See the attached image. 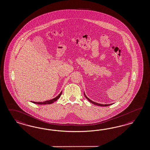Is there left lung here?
I'll return each mask as SVG.
<instances>
[{"instance_id":"1","label":"left lung","mask_w":150,"mask_h":150,"mask_svg":"<svg viewBox=\"0 0 150 150\" xmlns=\"http://www.w3.org/2000/svg\"><path fill=\"white\" fill-rule=\"evenodd\" d=\"M84 96L85 97H86V98L87 99V100H88V101L90 102H91V103H92V104H95V105H98V106H101V107H107V106H108V105H111V104H100L98 103H96V102H93V101H92L91 100H90L89 98H88V97H87V96H86V95L84 93Z\"/></svg>"}]
</instances>
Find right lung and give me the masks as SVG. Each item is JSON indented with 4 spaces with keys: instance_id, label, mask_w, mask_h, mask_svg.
I'll return each instance as SVG.
<instances>
[{
    "instance_id": "add662e5",
    "label": "right lung",
    "mask_w": 150,
    "mask_h": 150,
    "mask_svg": "<svg viewBox=\"0 0 150 150\" xmlns=\"http://www.w3.org/2000/svg\"><path fill=\"white\" fill-rule=\"evenodd\" d=\"M62 94V91L60 92L58 96H57L56 97H55L54 98L52 99V100H45V101H43V102H32L33 103L35 104H50L53 103L54 102L57 101V100L60 98V97L61 96Z\"/></svg>"
}]
</instances>
